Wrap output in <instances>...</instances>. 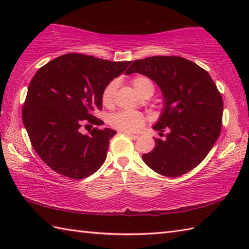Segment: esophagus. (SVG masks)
Instances as JSON below:
<instances>
[{
	"label": "esophagus",
	"mask_w": 249,
	"mask_h": 249,
	"mask_svg": "<svg viewBox=\"0 0 249 249\" xmlns=\"http://www.w3.org/2000/svg\"><path fill=\"white\" fill-rule=\"evenodd\" d=\"M123 133L125 134V135H127L128 137H130L131 139H134V140H136V139H138L139 138V136L138 135H134V134H131V133H128V131H123Z\"/></svg>",
	"instance_id": "34e87169"
}]
</instances>
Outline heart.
<instances>
[{"mask_svg": "<svg viewBox=\"0 0 249 249\" xmlns=\"http://www.w3.org/2000/svg\"><path fill=\"white\" fill-rule=\"evenodd\" d=\"M131 84L135 89L140 95L144 94L145 92H154V84L149 78L144 76H136L131 80ZM116 81H111L107 84V87L104 89L102 94V100L105 106L112 105L114 94L116 91ZM145 118L143 114L139 112H133V111H121L111 116L110 124L114 128L123 131H137L139 130L142 126L144 125Z\"/></svg>", "mask_w": 249, "mask_h": 249, "instance_id": "obj_1", "label": "heart"}]
</instances>
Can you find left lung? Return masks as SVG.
Segmentation results:
<instances>
[{"label": "left lung", "instance_id": "obj_1", "mask_svg": "<svg viewBox=\"0 0 249 249\" xmlns=\"http://www.w3.org/2000/svg\"><path fill=\"white\" fill-rule=\"evenodd\" d=\"M140 73L154 81L163 107L153 129H167L166 139L142 155L152 170L177 178L202 161L217 140L224 104L217 87L203 68L181 56H152L134 61L125 75Z\"/></svg>", "mask_w": 249, "mask_h": 249}]
</instances>
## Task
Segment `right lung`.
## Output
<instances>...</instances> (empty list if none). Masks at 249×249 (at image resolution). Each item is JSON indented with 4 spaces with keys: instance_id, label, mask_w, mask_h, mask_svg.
I'll list each match as a JSON object with an SVG mask.
<instances>
[{
    "instance_id": "add662e5",
    "label": "right lung",
    "mask_w": 249,
    "mask_h": 249,
    "mask_svg": "<svg viewBox=\"0 0 249 249\" xmlns=\"http://www.w3.org/2000/svg\"><path fill=\"white\" fill-rule=\"evenodd\" d=\"M129 64L68 53L37 71L28 89L22 121L35 152L52 170L83 178L103 165L116 131L93 128L82 134L80 128L88 122L104 124L93 112L103 108L104 89Z\"/></svg>"
}]
</instances>
